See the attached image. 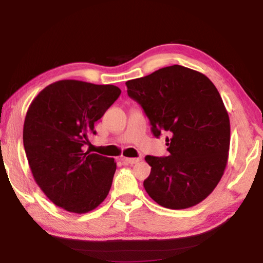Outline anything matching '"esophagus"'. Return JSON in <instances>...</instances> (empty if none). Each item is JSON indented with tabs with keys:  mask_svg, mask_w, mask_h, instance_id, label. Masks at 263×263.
Masks as SVG:
<instances>
[{
	"mask_svg": "<svg viewBox=\"0 0 263 263\" xmlns=\"http://www.w3.org/2000/svg\"><path fill=\"white\" fill-rule=\"evenodd\" d=\"M122 161L126 164H135L140 161L139 158H123Z\"/></svg>",
	"mask_w": 263,
	"mask_h": 263,
	"instance_id": "esophagus-1",
	"label": "esophagus"
}]
</instances>
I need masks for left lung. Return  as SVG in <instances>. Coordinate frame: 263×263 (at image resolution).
<instances>
[{
  "label": "left lung",
  "mask_w": 263,
  "mask_h": 263,
  "mask_svg": "<svg viewBox=\"0 0 263 263\" xmlns=\"http://www.w3.org/2000/svg\"><path fill=\"white\" fill-rule=\"evenodd\" d=\"M127 95L149 119L154 137L166 131L168 157L146 155L145 190L159 205L181 210L201 203L224 174L230 118L209 78L180 65L126 82Z\"/></svg>",
  "instance_id": "8db88e82"
}]
</instances>
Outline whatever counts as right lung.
<instances>
[{
    "label": "right lung",
    "mask_w": 263,
    "mask_h": 263,
    "mask_svg": "<svg viewBox=\"0 0 263 263\" xmlns=\"http://www.w3.org/2000/svg\"><path fill=\"white\" fill-rule=\"evenodd\" d=\"M121 92L112 84L61 80L30 104L23 128L26 158L34 181L55 205L86 213L108 196L115 160L84 152L83 146Z\"/></svg>",
    "instance_id": "1"
}]
</instances>
